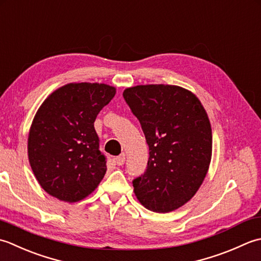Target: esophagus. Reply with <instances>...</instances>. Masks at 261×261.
I'll use <instances>...</instances> for the list:
<instances>
[{
  "label": "esophagus",
  "mask_w": 261,
  "mask_h": 261,
  "mask_svg": "<svg viewBox=\"0 0 261 261\" xmlns=\"http://www.w3.org/2000/svg\"><path fill=\"white\" fill-rule=\"evenodd\" d=\"M125 154H120L119 156H117L115 160H116V163L118 164V166H123V164L125 163Z\"/></svg>",
  "instance_id": "esophagus-1"
}]
</instances>
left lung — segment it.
Returning a JSON list of instances; mask_svg holds the SVG:
<instances>
[{
  "label": "left lung",
  "instance_id": "obj_1",
  "mask_svg": "<svg viewBox=\"0 0 261 261\" xmlns=\"http://www.w3.org/2000/svg\"><path fill=\"white\" fill-rule=\"evenodd\" d=\"M123 97L140 120L150 150L144 174L133 180L136 197L153 212L177 210L193 198L208 171V116L193 92L177 86H136Z\"/></svg>",
  "mask_w": 261,
  "mask_h": 261
}]
</instances>
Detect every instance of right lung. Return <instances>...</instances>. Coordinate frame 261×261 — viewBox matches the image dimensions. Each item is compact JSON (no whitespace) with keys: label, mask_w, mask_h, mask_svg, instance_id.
<instances>
[{"label":"right lung","mask_w":261,"mask_h":261,"mask_svg":"<svg viewBox=\"0 0 261 261\" xmlns=\"http://www.w3.org/2000/svg\"><path fill=\"white\" fill-rule=\"evenodd\" d=\"M103 83H68L39 107L28 137L31 169L53 197L75 203L98 187L107 171L94 120L115 97Z\"/></svg>","instance_id":"add662e5"}]
</instances>
